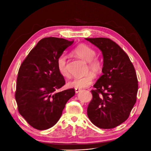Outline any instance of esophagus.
Here are the masks:
<instances>
[{
  "instance_id": "1",
  "label": "esophagus",
  "mask_w": 151,
  "mask_h": 151,
  "mask_svg": "<svg viewBox=\"0 0 151 151\" xmlns=\"http://www.w3.org/2000/svg\"><path fill=\"white\" fill-rule=\"evenodd\" d=\"M81 91V89H75V92L77 93H78V92H80V91Z\"/></svg>"
}]
</instances>
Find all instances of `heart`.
I'll return each mask as SVG.
<instances>
[{
	"mask_svg": "<svg viewBox=\"0 0 151 151\" xmlns=\"http://www.w3.org/2000/svg\"><path fill=\"white\" fill-rule=\"evenodd\" d=\"M72 53L75 57L88 62V71H92L97 75L102 71V61L99 58L95 56L96 52L92 47L86 44H80L75 47ZM57 65L60 74L64 78H69L70 74L67 68V59L65 55H62L59 57ZM93 72L90 71L84 76L75 78L68 83V86L75 89L87 88L92 84L95 78Z\"/></svg>",
	"mask_w": 151,
	"mask_h": 151,
	"instance_id": "heart-1",
	"label": "heart"
}]
</instances>
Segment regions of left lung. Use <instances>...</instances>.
<instances>
[{
    "label": "left lung",
    "instance_id": "8db88e82",
    "mask_svg": "<svg viewBox=\"0 0 151 151\" xmlns=\"http://www.w3.org/2000/svg\"><path fill=\"white\" fill-rule=\"evenodd\" d=\"M104 55L101 75L93 85L88 116L100 129H113L125 122L137 101L138 89L135 70L127 53L108 38H86Z\"/></svg>",
    "mask_w": 151,
    "mask_h": 151
}]
</instances>
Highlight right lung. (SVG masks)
<instances>
[{"instance_id": "right-lung-1", "label": "right lung", "mask_w": 151, "mask_h": 151, "mask_svg": "<svg viewBox=\"0 0 151 151\" xmlns=\"http://www.w3.org/2000/svg\"><path fill=\"white\" fill-rule=\"evenodd\" d=\"M74 40L46 37L40 40L19 67L15 99L19 113L33 128L48 129L60 119L73 88L57 92L65 84L57 60Z\"/></svg>"}]
</instances>
